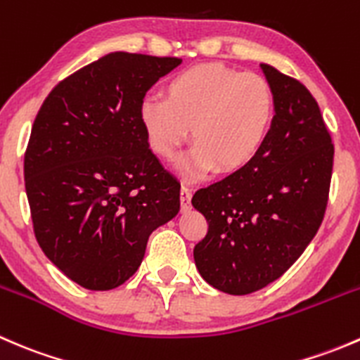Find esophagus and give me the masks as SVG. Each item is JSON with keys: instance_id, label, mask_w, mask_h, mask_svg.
Instances as JSON below:
<instances>
[{"instance_id": "obj_1", "label": "esophagus", "mask_w": 360, "mask_h": 360, "mask_svg": "<svg viewBox=\"0 0 360 360\" xmlns=\"http://www.w3.org/2000/svg\"><path fill=\"white\" fill-rule=\"evenodd\" d=\"M190 200H191V188L188 184H183L181 186V205L183 209H188L190 207Z\"/></svg>"}]
</instances>
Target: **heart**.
<instances>
[{
  "instance_id": "b5f03b06",
  "label": "heart",
  "mask_w": 360,
  "mask_h": 360,
  "mask_svg": "<svg viewBox=\"0 0 360 360\" xmlns=\"http://www.w3.org/2000/svg\"><path fill=\"white\" fill-rule=\"evenodd\" d=\"M275 115L270 82L256 72L223 64H200L179 71L167 82L165 97L141 103L139 118L151 150L176 160L191 137L197 144L186 170L205 174L244 167L263 146Z\"/></svg>"
}]
</instances>
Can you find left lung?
<instances>
[{
    "label": "left lung",
    "instance_id": "obj_1",
    "mask_svg": "<svg viewBox=\"0 0 360 360\" xmlns=\"http://www.w3.org/2000/svg\"><path fill=\"white\" fill-rule=\"evenodd\" d=\"M275 116L248 165L195 191L207 233L195 245L198 271L212 288L250 294L285 274L321 228L331 188L335 144L307 86L261 64Z\"/></svg>",
    "mask_w": 360,
    "mask_h": 360
}]
</instances>
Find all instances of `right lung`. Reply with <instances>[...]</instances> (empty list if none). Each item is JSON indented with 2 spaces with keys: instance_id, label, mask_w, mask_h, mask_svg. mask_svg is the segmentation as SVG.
I'll return each instance as SVG.
<instances>
[{
  "instance_id": "obj_1",
  "label": "right lung",
  "mask_w": 360,
  "mask_h": 360,
  "mask_svg": "<svg viewBox=\"0 0 360 360\" xmlns=\"http://www.w3.org/2000/svg\"><path fill=\"white\" fill-rule=\"evenodd\" d=\"M179 57L112 52L57 83L24 155L32 230L72 282L108 291L132 277L148 238L179 212L181 183L148 146L144 96Z\"/></svg>"
}]
</instances>
